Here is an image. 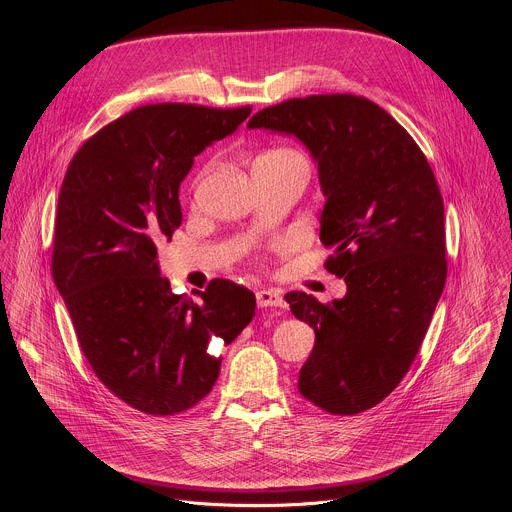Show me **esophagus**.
<instances>
[{
    "mask_svg": "<svg viewBox=\"0 0 512 512\" xmlns=\"http://www.w3.org/2000/svg\"><path fill=\"white\" fill-rule=\"evenodd\" d=\"M255 298H257L259 308H283L285 306L283 298L273 289H259Z\"/></svg>",
    "mask_w": 512,
    "mask_h": 512,
    "instance_id": "esophagus-1",
    "label": "esophagus"
}]
</instances>
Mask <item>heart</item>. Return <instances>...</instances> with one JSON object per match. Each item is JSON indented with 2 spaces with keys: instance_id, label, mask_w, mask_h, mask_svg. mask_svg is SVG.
<instances>
[{
  "instance_id": "obj_1",
  "label": "heart",
  "mask_w": 512,
  "mask_h": 512,
  "mask_svg": "<svg viewBox=\"0 0 512 512\" xmlns=\"http://www.w3.org/2000/svg\"><path fill=\"white\" fill-rule=\"evenodd\" d=\"M289 162H304L302 156L291 150L285 148V145H273V148L263 150L255 160H253V170L255 168H263V166H277V164H289Z\"/></svg>"
}]
</instances>
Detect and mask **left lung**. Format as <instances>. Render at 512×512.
<instances>
[{"label":"left lung","instance_id":"left-lung-1","mask_svg":"<svg viewBox=\"0 0 512 512\" xmlns=\"http://www.w3.org/2000/svg\"><path fill=\"white\" fill-rule=\"evenodd\" d=\"M251 129L291 133L318 162L326 204V269L346 296L328 304L289 291L285 302L316 332L300 393L332 415L379 405L407 375L446 275L444 200L415 139L377 103L310 95L265 107Z\"/></svg>","mask_w":512,"mask_h":512}]
</instances>
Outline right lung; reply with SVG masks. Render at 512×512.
<instances>
[{
    "mask_svg": "<svg viewBox=\"0 0 512 512\" xmlns=\"http://www.w3.org/2000/svg\"><path fill=\"white\" fill-rule=\"evenodd\" d=\"M249 115V105H143L89 137L64 174L52 277L93 373L141 413L204 399L221 373L208 342L231 344L255 316L253 291L231 279H212L200 302L176 296L156 259L182 225L178 188L194 156Z\"/></svg>",
    "mask_w": 512,
    "mask_h": 512,
    "instance_id": "obj_1",
    "label": "right lung"
}]
</instances>
